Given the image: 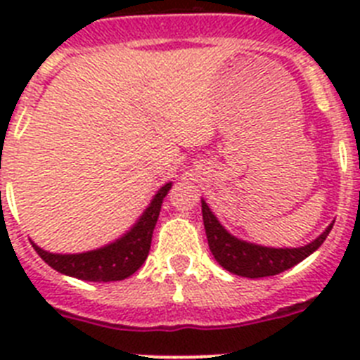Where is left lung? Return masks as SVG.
<instances>
[{
  "instance_id": "1",
  "label": "left lung",
  "mask_w": 360,
  "mask_h": 360,
  "mask_svg": "<svg viewBox=\"0 0 360 360\" xmlns=\"http://www.w3.org/2000/svg\"><path fill=\"white\" fill-rule=\"evenodd\" d=\"M202 214L209 249H211L216 262L224 266L225 270L232 272V274L252 279L276 276L301 263L304 257H308L311 252H316L319 249L333 227L332 224L317 240L304 245V247H299V249H269V247H259V245L247 243V241H241L238 238L231 236L219 225L216 216L212 214L211 209L207 207V203L203 202V200Z\"/></svg>"
}]
</instances>
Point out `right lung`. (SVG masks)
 Instances as JSON below:
<instances>
[{"instance_id":"obj_1","label":"right lung","mask_w":360,"mask_h":360,"mask_svg":"<svg viewBox=\"0 0 360 360\" xmlns=\"http://www.w3.org/2000/svg\"><path fill=\"white\" fill-rule=\"evenodd\" d=\"M171 184H165L158 191L151 205L146 209L139 224L124 238L115 243L108 245L104 249L91 250L84 254H50L34 245L44 263H49L53 270L72 278L84 279V281H120L129 278L141 269L142 263L149 254L151 247L153 229L157 225L160 214L162 200L169 193Z\"/></svg>"}]
</instances>
